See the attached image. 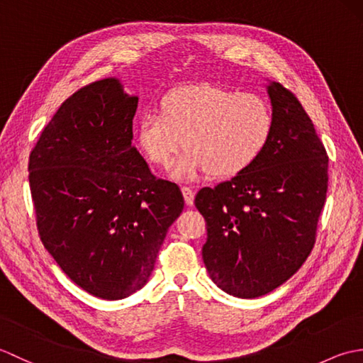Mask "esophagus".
<instances>
[{"label":"esophagus","mask_w":363,"mask_h":363,"mask_svg":"<svg viewBox=\"0 0 363 363\" xmlns=\"http://www.w3.org/2000/svg\"><path fill=\"white\" fill-rule=\"evenodd\" d=\"M182 195H184V201H186L187 206H194V201H195V191L191 190L190 187H182L181 189Z\"/></svg>","instance_id":"esophagus-1"}]
</instances>
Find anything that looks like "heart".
I'll list each match as a JSON object with an SVG mask.
<instances>
[{"label":"heart","instance_id":"1","mask_svg":"<svg viewBox=\"0 0 363 363\" xmlns=\"http://www.w3.org/2000/svg\"><path fill=\"white\" fill-rule=\"evenodd\" d=\"M274 113L264 96L201 82L174 89L162 98L160 113L138 120L135 140L154 167H168L182 145L173 174L201 173L229 179L250 169L268 148Z\"/></svg>","mask_w":363,"mask_h":363}]
</instances>
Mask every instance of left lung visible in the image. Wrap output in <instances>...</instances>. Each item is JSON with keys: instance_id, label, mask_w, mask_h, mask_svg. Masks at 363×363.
Returning <instances> with one entry per match:
<instances>
[{"instance_id": "left-lung-1", "label": "left lung", "mask_w": 363, "mask_h": 363, "mask_svg": "<svg viewBox=\"0 0 363 363\" xmlns=\"http://www.w3.org/2000/svg\"><path fill=\"white\" fill-rule=\"evenodd\" d=\"M267 91L274 133L245 173L198 191L211 279L237 298H259L295 274L315 245L328 191V154L298 98L279 82Z\"/></svg>"}]
</instances>
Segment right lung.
<instances>
[{
	"mask_svg": "<svg viewBox=\"0 0 363 363\" xmlns=\"http://www.w3.org/2000/svg\"><path fill=\"white\" fill-rule=\"evenodd\" d=\"M138 98L117 78L79 89L45 126L29 156L43 246L82 290L123 299L148 282L168 228L184 209L133 146Z\"/></svg>",
	"mask_w": 363,
	"mask_h": 363,
	"instance_id": "right-lung-1",
	"label": "right lung"
}]
</instances>
